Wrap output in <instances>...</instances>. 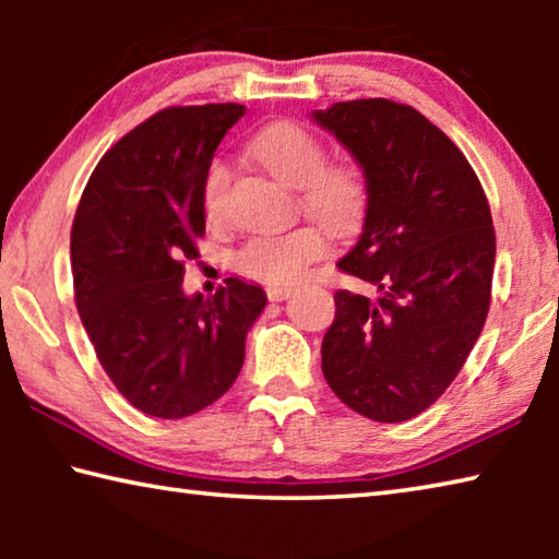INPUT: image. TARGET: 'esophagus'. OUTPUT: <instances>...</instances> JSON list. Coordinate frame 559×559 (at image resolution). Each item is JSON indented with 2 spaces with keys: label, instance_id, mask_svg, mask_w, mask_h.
<instances>
[{
  "label": "esophagus",
  "instance_id": "esophagus-1",
  "mask_svg": "<svg viewBox=\"0 0 559 559\" xmlns=\"http://www.w3.org/2000/svg\"><path fill=\"white\" fill-rule=\"evenodd\" d=\"M266 293H269V300H273V302H281V300L290 298L293 288H290V286H269V288H266Z\"/></svg>",
  "mask_w": 559,
  "mask_h": 559
}]
</instances>
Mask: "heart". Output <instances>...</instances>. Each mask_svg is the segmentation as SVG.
<instances>
[{
  "label": "heart",
  "instance_id": "b5f03b06",
  "mask_svg": "<svg viewBox=\"0 0 559 559\" xmlns=\"http://www.w3.org/2000/svg\"><path fill=\"white\" fill-rule=\"evenodd\" d=\"M251 153L283 185L300 189V204L333 231H349L365 212V182L353 165H325V147L296 122H273L251 140ZM229 167L214 159L204 175L202 210L210 222L222 216ZM328 246L318 226L253 236L236 253V271L263 283H293Z\"/></svg>",
  "mask_w": 559,
  "mask_h": 559
}]
</instances>
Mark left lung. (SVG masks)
<instances>
[{"mask_svg": "<svg viewBox=\"0 0 559 559\" xmlns=\"http://www.w3.org/2000/svg\"><path fill=\"white\" fill-rule=\"evenodd\" d=\"M310 120L362 169V231L337 266L374 290L335 293L323 374L357 414L406 421L447 392L486 323L496 234L484 187L409 106L347 100Z\"/></svg>", "mask_w": 559, "mask_h": 559, "instance_id": "1", "label": "left lung"}]
</instances>
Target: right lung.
Here are the masks:
<instances>
[{"instance_id":"right-lung-1","label":"right lung","mask_w":559,"mask_h":559,"mask_svg":"<svg viewBox=\"0 0 559 559\" xmlns=\"http://www.w3.org/2000/svg\"><path fill=\"white\" fill-rule=\"evenodd\" d=\"M243 112L236 103L159 110L103 155L73 219L83 328L118 392L157 419L229 392L269 300L236 276L212 298L182 288V261L204 234V175Z\"/></svg>"}]
</instances>
